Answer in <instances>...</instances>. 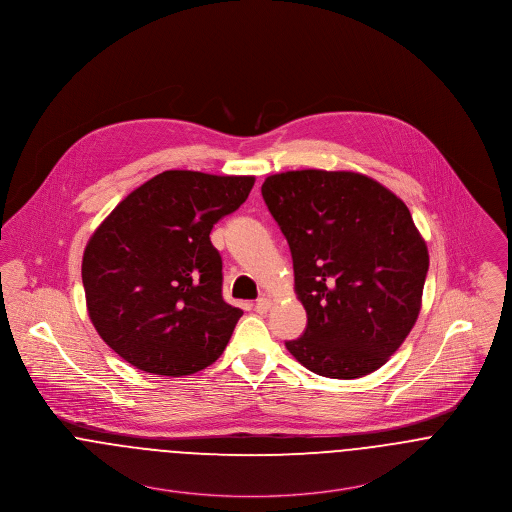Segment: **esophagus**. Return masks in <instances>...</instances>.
Wrapping results in <instances>:
<instances>
[{"label":"esophagus","mask_w":512,"mask_h":512,"mask_svg":"<svg viewBox=\"0 0 512 512\" xmlns=\"http://www.w3.org/2000/svg\"><path fill=\"white\" fill-rule=\"evenodd\" d=\"M271 309V300L269 298H259V300L255 301V311L259 313V315H265L267 311Z\"/></svg>","instance_id":"34e87169"}]
</instances>
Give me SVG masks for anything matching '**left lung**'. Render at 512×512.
<instances>
[{
  "label": "left lung",
  "mask_w": 512,
  "mask_h": 512,
  "mask_svg": "<svg viewBox=\"0 0 512 512\" xmlns=\"http://www.w3.org/2000/svg\"><path fill=\"white\" fill-rule=\"evenodd\" d=\"M290 245L307 327L288 352L329 379L385 365L418 321L427 245L408 207L356 172L296 170L261 187Z\"/></svg>",
  "instance_id": "8db88e82"
}]
</instances>
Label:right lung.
Returning a JSON list of instances; mask_svg holds the SVG:
<instances>
[{
    "label": "right lung",
    "mask_w": 512,
    "mask_h": 512,
    "mask_svg": "<svg viewBox=\"0 0 512 512\" xmlns=\"http://www.w3.org/2000/svg\"><path fill=\"white\" fill-rule=\"evenodd\" d=\"M253 183V176L168 170L96 228L81 269L87 309L120 358L181 377L222 356L243 311L222 298V259L209 236Z\"/></svg>",
    "instance_id": "right-lung-1"
}]
</instances>
